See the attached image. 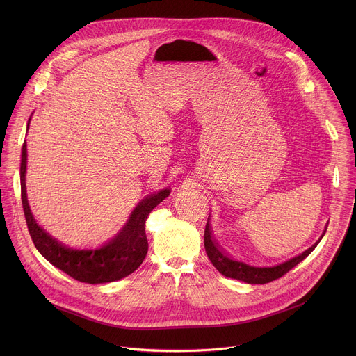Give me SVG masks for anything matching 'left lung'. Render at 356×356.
<instances>
[{"mask_svg": "<svg viewBox=\"0 0 356 356\" xmlns=\"http://www.w3.org/2000/svg\"><path fill=\"white\" fill-rule=\"evenodd\" d=\"M325 231H324V234H325ZM324 234H323V236H324ZM317 245H318V242L316 245H313L312 248H309L307 250L300 253L298 257H294L290 261H286L280 265L270 266V268H259V266H250L245 262L235 261V259L229 258L213 238L210 218L207 220V225H206V231H204V246H206L207 257L211 261V264L217 268V270L227 277L242 280V282L250 283V284H265V283H269V282H273V280L282 277L290 269H293L296 265H298L302 259H306Z\"/></svg>", "mask_w": 356, "mask_h": 356, "instance_id": "left-lung-1", "label": "left lung"}]
</instances>
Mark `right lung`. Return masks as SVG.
I'll use <instances>...</instances> for the list:
<instances>
[{"label":"right lung","mask_w":356,"mask_h":356,"mask_svg":"<svg viewBox=\"0 0 356 356\" xmlns=\"http://www.w3.org/2000/svg\"><path fill=\"white\" fill-rule=\"evenodd\" d=\"M26 143H24L21 159V198L29 235L40 255L70 277L90 284L115 282L135 272L147 253L145 221L149 213L170 194V190L165 188L142 200L121 232L106 245L97 249H73L50 236L35 221L26 198Z\"/></svg>","instance_id":"obj_1"}]
</instances>
